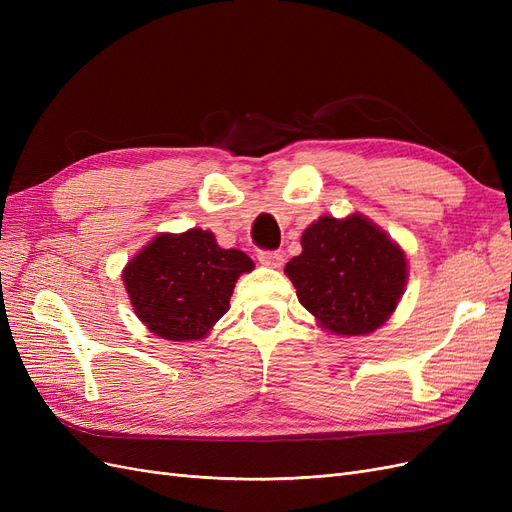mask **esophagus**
<instances>
[{
	"label": "esophagus",
	"mask_w": 512,
	"mask_h": 512,
	"mask_svg": "<svg viewBox=\"0 0 512 512\" xmlns=\"http://www.w3.org/2000/svg\"><path fill=\"white\" fill-rule=\"evenodd\" d=\"M260 265L271 267V269H280L284 265V256L280 252H258Z\"/></svg>",
	"instance_id": "34e87169"
}]
</instances>
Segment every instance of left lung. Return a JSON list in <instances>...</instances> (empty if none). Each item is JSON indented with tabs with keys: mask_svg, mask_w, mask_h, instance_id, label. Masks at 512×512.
<instances>
[{
	"mask_svg": "<svg viewBox=\"0 0 512 512\" xmlns=\"http://www.w3.org/2000/svg\"><path fill=\"white\" fill-rule=\"evenodd\" d=\"M286 265L299 303L333 335H367L391 318L408 282L401 247L361 213L322 215Z\"/></svg>",
	"mask_w": 512,
	"mask_h": 512,
	"instance_id": "obj_1",
	"label": "left lung"
}]
</instances>
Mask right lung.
<instances>
[{
	"label": "right lung",
	"instance_id": "obj_1",
	"mask_svg": "<svg viewBox=\"0 0 512 512\" xmlns=\"http://www.w3.org/2000/svg\"><path fill=\"white\" fill-rule=\"evenodd\" d=\"M254 260L241 250H224L211 230L190 228L181 235L149 241L123 269L134 314L170 342H196L228 309L241 273Z\"/></svg>",
	"mask_w": 512,
	"mask_h": 512
}]
</instances>
